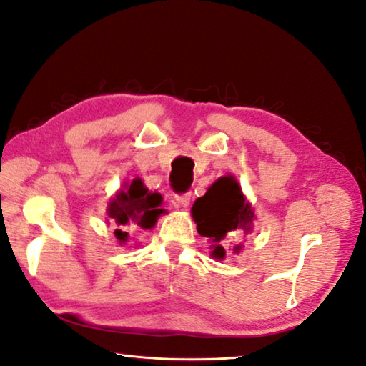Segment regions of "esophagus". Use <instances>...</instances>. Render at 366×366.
Masks as SVG:
<instances>
[{
  "instance_id": "1",
  "label": "esophagus",
  "mask_w": 366,
  "mask_h": 366,
  "mask_svg": "<svg viewBox=\"0 0 366 366\" xmlns=\"http://www.w3.org/2000/svg\"><path fill=\"white\" fill-rule=\"evenodd\" d=\"M190 202V195L189 194H182V195H176V199H174V205L176 207H187Z\"/></svg>"
}]
</instances>
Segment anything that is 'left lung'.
<instances>
[{
  "instance_id": "left-lung-1",
  "label": "left lung",
  "mask_w": 366,
  "mask_h": 366,
  "mask_svg": "<svg viewBox=\"0 0 366 366\" xmlns=\"http://www.w3.org/2000/svg\"><path fill=\"white\" fill-rule=\"evenodd\" d=\"M192 218L197 223L199 235L212 243V256L225 258L223 244L237 235H248L253 230L254 212L233 176H223L210 185L204 197L192 205ZM243 244H233L232 252L239 253Z\"/></svg>"
}]
</instances>
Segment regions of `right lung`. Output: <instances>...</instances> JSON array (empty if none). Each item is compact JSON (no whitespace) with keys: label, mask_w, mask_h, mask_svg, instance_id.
<instances>
[{"label":"right lung","mask_w":366,"mask_h":366,"mask_svg":"<svg viewBox=\"0 0 366 366\" xmlns=\"http://www.w3.org/2000/svg\"><path fill=\"white\" fill-rule=\"evenodd\" d=\"M162 204V195L149 192L144 187L141 179H133L124 189L119 190L110 200L107 215L117 227L114 237L123 244L128 239L127 228L139 227L143 230H151L156 225L159 215L166 214L164 209H159Z\"/></svg>","instance_id":"obj_1"}]
</instances>
